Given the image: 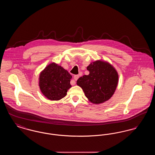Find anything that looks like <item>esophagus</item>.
Wrapping results in <instances>:
<instances>
[{
  "instance_id": "esophagus-1",
  "label": "esophagus",
  "mask_w": 155,
  "mask_h": 155,
  "mask_svg": "<svg viewBox=\"0 0 155 155\" xmlns=\"http://www.w3.org/2000/svg\"><path fill=\"white\" fill-rule=\"evenodd\" d=\"M78 78H79V75H75L74 77V83H73V84H71V85H74V84H75V81H77V80L78 79Z\"/></svg>"
}]
</instances>
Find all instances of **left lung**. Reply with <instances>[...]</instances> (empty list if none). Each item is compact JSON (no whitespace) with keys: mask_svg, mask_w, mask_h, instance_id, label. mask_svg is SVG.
Returning a JSON list of instances; mask_svg holds the SVG:
<instances>
[{"mask_svg":"<svg viewBox=\"0 0 155 155\" xmlns=\"http://www.w3.org/2000/svg\"><path fill=\"white\" fill-rule=\"evenodd\" d=\"M87 69L88 75L79 78L77 84L82 89L91 103H103L113 96L117 84L118 75L110 63L101 60L91 63Z\"/></svg>","mask_w":155,"mask_h":155,"instance_id":"8db88e82","label":"left lung"}]
</instances>
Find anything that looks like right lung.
Here are the masks:
<instances>
[{
	"mask_svg": "<svg viewBox=\"0 0 155 155\" xmlns=\"http://www.w3.org/2000/svg\"><path fill=\"white\" fill-rule=\"evenodd\" d=\"M72 76L66 70L52 63L45 68L39 78V88L46 97L51 101H59L66 96L71 87Z\"/></svg>",
	"mask_w": 155,
	"mask_h": 155,
	"instance_id": "right-lung-1",
	"label": "right lung"
}]
</instances>
